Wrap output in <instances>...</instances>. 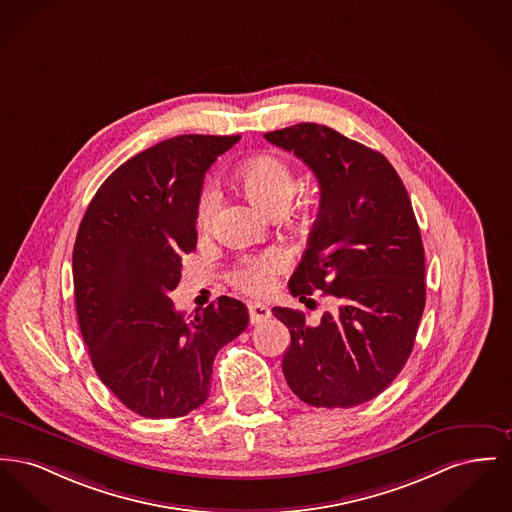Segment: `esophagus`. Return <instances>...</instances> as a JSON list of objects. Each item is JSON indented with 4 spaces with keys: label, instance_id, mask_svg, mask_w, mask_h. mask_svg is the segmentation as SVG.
Returning <instances> with one entry per match:
<instances>
[{
    "label": "esophagus",
    "instance_id": "34e87169",
    "mask_svg": "<svg viewBox=\"0 0 512 512\" xmlns=\"http://www.w3.org/2000/svg\"><path fill=\"white\" fill-rule=\"evenodd\" d=\"M249 319H251V325H261L267 319H271V309L259 301L249 303Z\"/></svg>",
    "mask_w": 512,
    "mask_h": 512
}]
</instances>
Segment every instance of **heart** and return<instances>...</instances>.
<instances>
[{"label": "heart", "mask_w": 512, "mask_h": 512, "mask_svg": "<svg viewBox=\"0 0 512 512\" xmlns=\"http://www.w3.org/2000/svg\"><path fill=\"white\" fill-rule=\"evenodd\" d=\"M236 180L245 197L263 211H286L294 197L296 178L286 160L263 154L241 164ZM218 195L212 187H205L197 203V224L205 228L216 209ZM288 267V255L280 249H267L255 257H245L230 274L236 288L247 294H263L274 282V276Z\"/></svg>", "instance_id": "1"}]
</instances>
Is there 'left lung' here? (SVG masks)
Listing matches in <instances>:
<instances>
[{"label":"left lung","mask_w":512,"mask_h":512,"mask_svg":"<svg viewBox=\"0 0 512 512\" xmlns=\"http://www.w3.org/2000/svg\"><path fill=\"white\" fill-rule=\"evenodd\" d=\"M315 174L321 207L288 288L334 311L309 325L301 311L274 307L290 331L282 371L315 408H352L385 391L410 358L425 307L420 226L391 162L327 125L298 123L265 133Z\"/></svg>","instance_id":"1"}]
</instances>
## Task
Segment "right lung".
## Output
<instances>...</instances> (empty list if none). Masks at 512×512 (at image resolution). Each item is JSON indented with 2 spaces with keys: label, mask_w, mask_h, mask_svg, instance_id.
I'll return each mask as SVG.
<instances>
[{
  "label": "right lung",
  "mask_w": 512,
  "mask_h": 512,
  "mask_svg": "<svg viewBox=\"0 0 512 512\" xmlns=\"http://www.w3.org/2000/svg\"><path fill=\"white\" fill-rule=\"evenodd\" d=\"M240 135H180L108 176L73 247L75 305L100 381L131 412L180 418L211 391L212 363L247 329L240 300L220 296L185 319L168 298L197 245L203 178Z\"/></svg>",
  "instance_id": "1"
}]
</instances>
